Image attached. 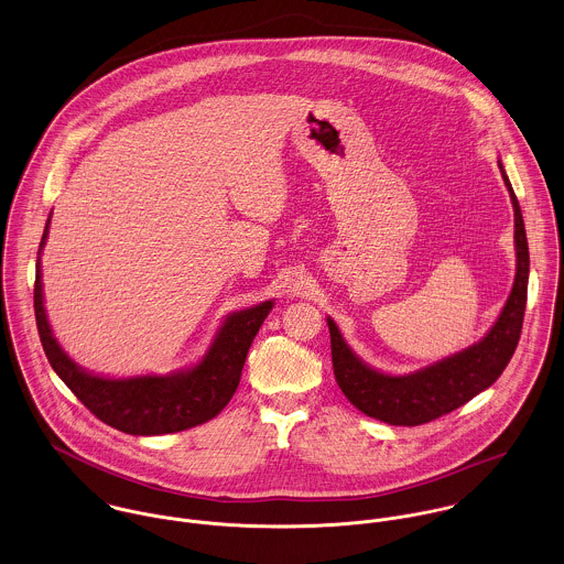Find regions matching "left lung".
<instances>
[{
  "mask_svg": "<svg viewBox=\"0 0 564 564\" xmlns=\"http://www.w3.org/2000/svg\"><path fill=\"white\" fill-rule=\"evenodd\" d=\"M503 183L510 192L514 207V248H517V274L512 292L490 332L477 344L445 357L427 368L410 375H386L364 364L350 346L344 341L338 325L327 318L332 334L334 375L344 397L366 416L383 421L388 425L414 427L441 419L473 397L490 388L508 361L521 338L528 276H530V250L525 225L519 200L499 161Z\"/></svg>",
  "mask_w": 564,
  "mask_h": 564,
  "instance_id": "8db88e82",
  "label": "left lung"
}]
</instances>
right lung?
<instances>
[{
    "instance_id": "add662e5",
    "label": "right lung",
    "mask_w": 564,
    "mask_h": 564,
    "mask_svg": "<svg viewBox=\"0 0 564 564\" xmlns=\"http://www.w3.org/2000/svg\"><path fill=\"white\" fill-rule=\"evenodd\" d=\"M47 226L41 237L34 281V316L47 361L65 386L102 423L132 436H161L183 432L216 419L235 394L248 348L270 314L274 301L226 316L205 357L187 370L172 375H139L109 379L80 368L52 336L43 307L41 250L47 239Z\"/></svg>"
}]
</instances>
